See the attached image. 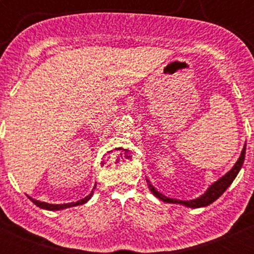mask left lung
<instances>
[{
  "instance_id": "1",
  "label": "left lung",
  "mask_w": 254,
  "mask_h": 254,
  "mask_svg": "<svg viewBox=\"0 0 254 254\" xmlns=\"http://www.w3.org/2000/svg\"><path fill=\"white\" fill-rule=\"evenodd\" d=\"M245 155H246V145L245 147H243L242 152H241V156L240 158L237 160V162L235 163V166L232 167L231 171H229V172L226 173L224 177H221V178L219 179V181L215 182L212 186L209 187V189L205 191V193L203 194V195L200 196V198H196L194 199V200H178V199H172V198H167L166 195H163V194L158 193L157 190H156L155 188H153L152 184L150 183V182L147 181V184H148V188H150V190L152 191L153 195L157 196L158 199H161L162 201H166V203H173V204H182V205H186L188 207H201V206H206V205H210L211 203H214L215 200H216L219 196L222 195V193H224L225 190H226L227 188L230 187V184L234 182V179L236 178V176L238 175V172H240L241 167H242L243 165V161H245Z\"/></svg>"
}]
</instances>
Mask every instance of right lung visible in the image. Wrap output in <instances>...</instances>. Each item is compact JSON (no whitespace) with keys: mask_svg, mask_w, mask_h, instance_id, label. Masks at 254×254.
<instances>
[{"mask_svg":"<svg viewBox=\"0 0 254 254\" xmlns=\"http://www.w3.org/2000/svg\"><path fill=\"white\" fill-rule=\"evenodd\" d=\"M94 189V188H93ZM92 194H93V190L91 191V193L88 194V195L86 196V198L81 199V200L76 201V203H68V204H48V203H44V201H39V200H35V199H32L29 196L30 200L33 201V203L35 204L37 206L42 207V209H47V210H61V209H66V207H71V206H76V205H82V204L87 203V201L91 199Z\"/></svg>","mask_w":254,"mask_h":254,"instance_id":"1","label":"right lung"}]
</instances>
